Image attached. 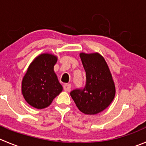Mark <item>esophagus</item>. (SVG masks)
I'll return each mask as SVG.
<instances>
[{
	"label": "esophagus",
	"mask_w": 146,
	"mask_h": 146,
	"mask_svg": "<svg viewBox=\"0 0 146 146\" xmlns=\"http://www.w3.org/2000/svg\"><path fill=\"white\" fill-rule=\"evenodd\" d=\"M64 90L66 92H69L71 90V84H65L64 85Z\"/></svg>",
	"instance_id": "1"
}]
</instances>
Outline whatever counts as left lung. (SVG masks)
<instances>
[{
  "label": "left lung",
  "mask_w": 146,
  "mask_h": 146,
  "mask_svg": "<svg viewBox=\"0 0 146 146\" xmlns=\"http://www.w3.org/2000/svg\"><path fill=\"white\" fill-rule=\"evenodd\" d=\"M86 72L83 89H76L70 95L78 109L86 115H96L106 109L115 95V86L108 64L99 53H80Z\"/></svg>",
  "instance_id": "left-lung-1"
}]
</instances>
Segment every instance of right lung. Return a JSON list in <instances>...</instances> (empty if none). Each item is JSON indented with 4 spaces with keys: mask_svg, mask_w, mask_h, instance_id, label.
<instances>
[{
    "mask_svg": "<svg viewBox=\"0 0 146 146\" xmlns=\"http://www.w3.org/2000/svg\"><path fill=\"white\" fill-rule=\"evenodd\" d=\"M57 57L51 54L38 55L29 65L22 80L21 91L25 100L34 108L49 106L62 92L63 87L54 71Z\"/></svg>",
    "mask_w": 146,
    "mask_h": 146,
    "instance_id": "add662e5",
    "label": "right lung"
}]
</instances>
